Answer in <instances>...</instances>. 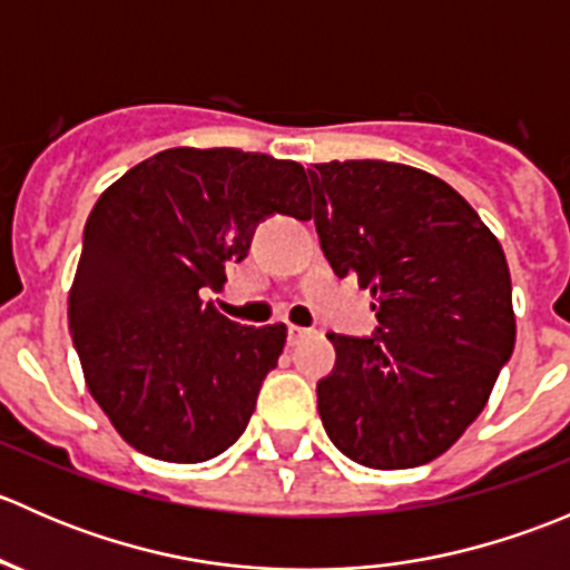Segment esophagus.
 Segmentation results:
<instances>
[{
    "mask_svg": "<svg viewBox=\"0 0 570 570\" xmlns=\"http://www.w3.org/2000/svg\"><path fill=\"white\" fill-rule=\"evenodd\" d=\"M312 336V331L308 327H297V325H289L286 327V342H289V347H295V344H301L303 338Z\"/></svg>",
    "mask_w": 570,
    "mask_h": 570,
    "instance_id": "34e87169",
    "label": "esophagus"
}]
</instances>
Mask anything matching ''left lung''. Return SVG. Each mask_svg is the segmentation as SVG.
I'll return each instance as SVG.
<instances>
[{
  "label": "left lung",
  "mask_w": 570,
  "mask_h": 570,
  "mask_svg": "<svg viewBox=\"0 0 570 570\" xmlns=\"http://www.w3.org/2000/svg\"><path fill=\"white\" fill-rule=\"evenodd\" d=\"M320 245L338 278L375 297L377 336L331 333L317 383L327 439L370 469L444 455L480 416L515 344L508 258L461 193L381 159L308 170ZM303 220V217H301Z\"/></svg>",
  "instance_id": "8db88e82"
}]
</instances>
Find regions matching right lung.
<instances>
[{"instance_id": "right-lung-1", "label": "right lung", "mask_w": 570, "mask_h": 570, "mask_svg": "<svg viewBox=\"0 0 570 570\" xmlns=\"http://www.w3.org/2000/svg\"><path fill=\"white\" fill-rule=\"evenodd\" d=\"M303 165L239 148H168L101 193L68 292L85 383L120 439L168 463L226 452L284 353L286 325H237L206 292L267 215L308 212Z\"/></svg>"}]
</instances>
